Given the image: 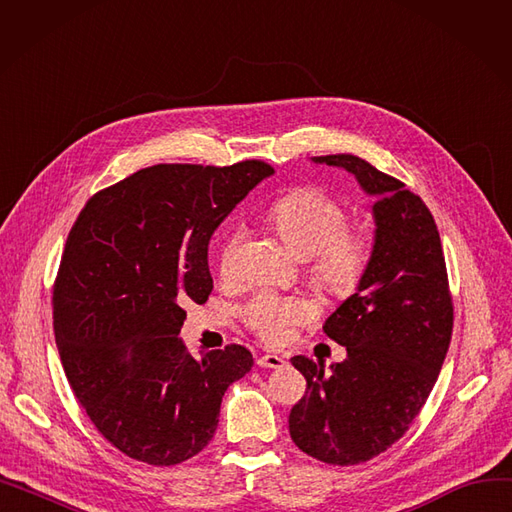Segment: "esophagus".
I'll list each match as a JSON object with an SVG mask.
<instances>
[{
  "instance_id": "34e87169",
  "label": "esophagus",
  "mask_w": 512,
  "mask_h": 512,
  "mask_svg": "<svg viewBox=\"0 0 512 512\" xmlns=\"http://www.w3.org/2000/svg\"><path fill=\"white\" fill-rule=\"evenodd\" d=\"M259 367H267V369H280L286 365V361L280 355H263L257 359Z\"/></svg>"
}]
</instances>
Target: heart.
<instances>
[{"label":"heart","instance_id":"b5f03b06","mask_svg":"<svg viewBox=\"0 0 512 512\" xmlns=\"http://www.w3.org/2000/svg\"><path fill=\"white\" fill-rule=\"evenodd\" d=\"M270 220L286 245L301 257H311L313 280L336 294L353 292L369 263L367 238L357 230H346V211L328 193L301 186L278 197L270 207ZM245 226H234L220 251L224 276L234 272V259ZM311 315V305L301 297L259 292L247 305V324L265 342H284L294 324Z\"/></svg>","mask_w":512,"mask_h":512}]
</instances>
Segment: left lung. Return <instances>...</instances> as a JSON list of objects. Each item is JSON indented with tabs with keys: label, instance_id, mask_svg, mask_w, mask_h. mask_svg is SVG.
Listing matches in <instances>:
<instances>
[{
	"label": "left lung",
	"instance_id": "left-lung-1",
	"mask_svg": "<svg viewBox=\"0 0 512 512\" xmlns=\"http://www.w3.org/2000/svg\"><path fill=\"white\" fill-rule=\"evenodd\" d=\"M353 174L373 199L367 270L324 332L346 359L292 357L307 380L288 417L290 438L328 465H357L407 432L432 392L452 336V301L438 226L400 180L357 155L311 157Z\"/></svg>",
	"mask_w": 512,
	"mask_h": 512
}]
</instances>
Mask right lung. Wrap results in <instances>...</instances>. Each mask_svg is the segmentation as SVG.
<instances>
[{"label":"right lung","instance_id":"obj_1","mask_svg":"<svg viewBox=\"0 0 512 512\" xmlns=\"http://www.w3.org/2000/svg\"><path fill=\"white\" fill-rule=\"evenodd\" d=\"M274 170L157 164L87 201L53 286V330L66 378L95 427L130 459L178 465L215 434L245 346L186 353L188 303L213 290L207 249L228 213Z\"/></svg>","mask_w":512,"mask_h":512}]
</instances>
